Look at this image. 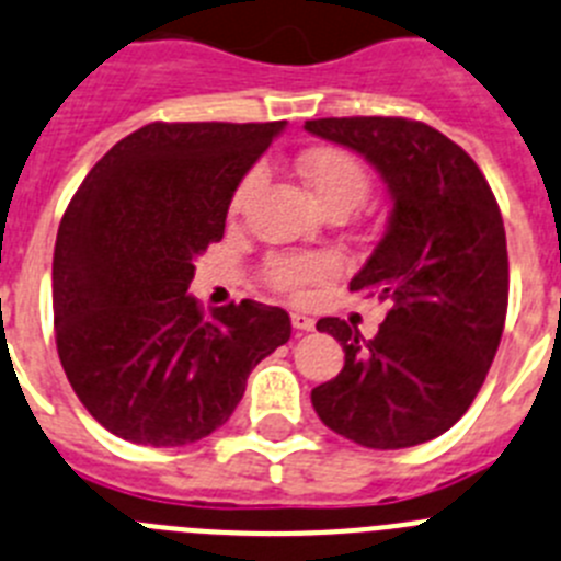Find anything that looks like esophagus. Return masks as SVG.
Returning a JSON list of instances; mask_svg holds the SVG:
<instances>
[{
    "label": "esophagus",
    "instance_id": "34e87169",
    "mask_svg": "<svg viewBox=\"0 0 561 561\" xmlns=\"http://www.w3.org/2000/svg\"><path fill=\"white\" fill-rule=\"evenodd\" d=\"M290 324L293 330H299V332L316 330V321H312L310 316H305V312H290Z\"/></svg>",
    "mask_w": 561,
    "mask_h": 561
}]
</instances>
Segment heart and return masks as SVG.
<instances>
[{"label": "heart", "mask_w": 561, "mask_h": 561, "mask_svg": "<svg viewBox=\"0 0 561 561\" xmlns=\"http://www.w3.org/2000/svg\"><path fill=\"white\" fill-rule=\"evenodd\" d=\"M301 181L312 193V198L321 204V209H355L368 195V173L360 161L346 150L318 148L307 150L296 164ZM256 186V173H251L243 184L237 186L231 206L240 209ZM335 271V260L327 254L312 256H274L265 265V276L274 287L282 290H299L307 282H318Z\"/></svg>", "instance_id": "1"}]
</instances>
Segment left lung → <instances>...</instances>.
Wrapping results in <instances>:
<instances>
[{"mask_svg": "<svg viewBox=\"0 0 561 561\" xmlns=\"http://www.w3.org/2000/svg\"><path fill=\"white\" fill-rule=\"evenodd\" d=\"M355 150L391 195L386 234L350 290L388 301L371 341L341 318L318 332L343 346L341 375L312 388L330 431L371 450H400L450 431L481 391L503 335L508 254L501 209L453 139L402 117L305 123Z\"/></svg>", "mask_w": 561, "mask_h": 561, "instance_id": "left-lung-1", "label": "left lung"}]
</instances>
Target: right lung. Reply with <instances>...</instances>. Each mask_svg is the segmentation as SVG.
<instances>
[{"label": "right lung", "mask_w": 561, "mask_h": 561, "mask_svg": "<svg viewBox=\"0 0 561 561\" xmlns=\"http://www.w3.org/2000/svg\"><path fill=\"white\" fill-rule=\"evenodd\" d=\"M285 123H150L85 175L58 226L60 366L105 431L181 447L229 422L251 368L290 337L282 307L201 312L195 256L218 243L243 175Z\"/></svg>", "instance_id": "add662e5"}]
</instances>
